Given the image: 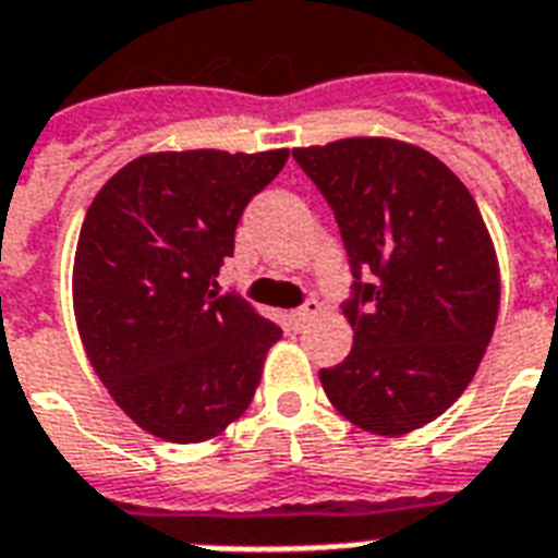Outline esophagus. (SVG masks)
<instances>
[{"instance_id": "34e87169", "label": "esophagus", "mask_w": 558, "mask_h": 558, "mask_svg": "<svg viewBox=\"0 0 558 558\" xmlns=\"http://www.w3.org/2000/svg\"><path fill=\"white\" fill-rule=\"evenodd\" d=\"M318 313H322V304H318V301H306L304 306H298V310H292V313H289V322L295 324L298 330H301V327H304L306 322H313Z\"/></svg>"}]
</instances>
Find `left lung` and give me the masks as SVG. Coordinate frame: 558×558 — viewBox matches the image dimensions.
<instances>
[{"label": "left lung", "instance_id": "left-lung-1", "mask_svg": "<svg viewBox=\"0 0 558 558\" xmlns=\"http://www.w3.org/2000/svg\"><path fill=\"white\" fill-rule=\"evenodd\" d=\"M336 214L353 295V350L324 367L350 423L397 437L466 390L498 318V260L472 193L432 153L390 138L298 147Z\"/></svg>", "mask_w": 558, "mask_h": 558}]
</instances>
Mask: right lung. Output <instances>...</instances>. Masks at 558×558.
Returning a JSON list of instances; mask_svg holds the SVG:
<instances>
[{
    "label": "right lung",
    "instance_id": "right-lung-1",
    "mask_svg": "<svg viewBox=\"0 0 558 558\" xmlns=\"http://www.w3.org/2000/svg\"><path fill=\"white\" fill-rule=\"evenodd\" d=\"M289 150L153 153L100 187L74 254V315L112 399L168 442L217 437L252 402L280 327L217 275Z\"/></svg>",
    "mask_w": 558,
    "mask_h": 558
}]
</instances>
